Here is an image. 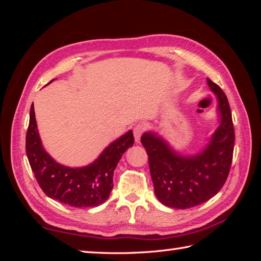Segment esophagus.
Wrapping results in <instances>:
<instances>
[{
    "label": "esophagus",
    "mask_w": 261,
    "mask_h": 261,
    "mask_svg": "<svg viewBox=\"0 0 261 261\" xmlns=\"http://www.w3.org/2000/svg\"><path fill=\"white\" fill-rule=\"evenodd\" d=\"M146 130V125L144 124V123H139V124H137L134 129V135H135V140L136 143H139L140 141V137L143 136V134Z\"/></svg>",
    "instance_id": "obj_1"
}]
</instances>
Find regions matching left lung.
<instances>
[{
  "label": "left lung",
  "instance_id": "8db88e82",
  "mask_svg": "<svg viewBox=\"0 0 261 261\" xmlns=\"http://www.w3.org/2000/svg\"><path fill=\"white\" fill-rule=\"evenodd\" d=\"M207 83L219 101L221 124L204 151L180 156L152 132L140 139L148 155L155 196L173 208H191L211 199L226 183L230 171L235 144L231 110L221 87L208 78Z\"/></svg>",
  "mask_w": 261,
  "mask_h": 261
}]
</instances>
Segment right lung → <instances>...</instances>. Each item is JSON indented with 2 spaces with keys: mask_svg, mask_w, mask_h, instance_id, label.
<instances>
[{
  "mask_svg": "<svg viewBox=\"0 0 261 261\" xmlns=\"http://www.w3.org/2000/svg\"><path fill=\"white\" fill-rule=\"evenodd\" d=\"M50 83V82H49ZM135 143L132 131L109 145L90 166L69 168L48 155L38 134L33 103L26 132V154L38 184L51 199L72 207H95L108 199L118 161Z\"/></svg>",
  "mask_w": 261,
  "mask_h": 261,
  "instance_id": "obj_1",
  "label": "right lung"
}]
</instances>
